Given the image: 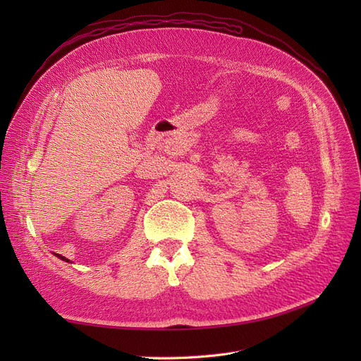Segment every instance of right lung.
<instances>
[{
    "label": "right lung",
    "mask_w": 361,
    "mask_h": 361,
    "mask_svg": "<svg viewBox=\"0 0 361 361\" xmlns=\"http://www.w3.org/2000/svg\"><path fill=\"white\" fill-rule=\"evenodd\" d=\"M54 255H56L59 259H61V260H64V262H71L69 259H66V257H64V256H61V255H57V253H54Z\"/></svg>",
    "instance_id": "1"
}]
</instances>
